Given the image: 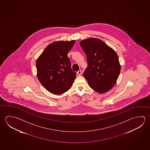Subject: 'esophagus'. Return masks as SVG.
<instances>
[{"label":"esophagus","instance_id":"esophagus-1","mask_svg":"<svg viewBox=\"0 0 150 150\" xmlns=\"http://www.w3.org/2000/svg\"><path fill=\"white\" fill-rule=\"evenodd\" d=\"M77 74L79 75H81V71L80 69V70H79V71H77Z\"/></svg>","mask_w":150,"mask_h":150}]
</instances>
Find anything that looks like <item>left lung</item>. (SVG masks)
<instances>
[{
  "instance_id": "8db88e82",
  "label": "left lung",
  "mask_w": 150,
  "mask_h": 150,
  "mask_svg": "<svg viewBox=\"0 0 150 150\" xmlns=\"http://www.w3.org/2000/svg\"><path fill=\"white\" fill-rule=\"evenodd\" d=\"M86 54L88 65L83 73L89 86L102 94L115 84L121 71V65L115 51L102 40L90 38L80 42Z\"/></svg>"
}]
</instances>
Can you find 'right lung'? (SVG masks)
<instances>
[{
    "label": "right lung",
    "instance_id": "add662e5",
    "mask_svg": "<svg viewBox=\"0 0 150 150\" xmlns=\"http://www.w3.org/2000/svg\"><path fill=\"white\" fill-rule=\"evenodd\" d=\"M75 42V40L54 42L48 45L37 58V78L52 94H62L73 84L76 74L71 69L67 54Z\"/></svg>",
    "mask_w": 150,
    "mask_h": 150
}]
</instances>
